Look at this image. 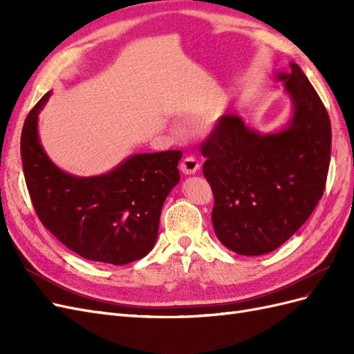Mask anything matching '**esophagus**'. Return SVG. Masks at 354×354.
<instances>
[{
  "mask_svg": "<svg viewBox=\"0 0 354 354\" xmlns=\"http://www.w3.org/2000/svg\"><path fill=\"white\" fill-rule=\"evenodd\" d=\"M199 162H198V159L195 158V156H186L183 160H181V164H180V169L183 171L185 174H195L196 171L199 169Z\"/></svg>",
  "mask_w": 354,
  "mask_h": 354,
  "instance_id": "1",
  "label": "esophagus"
}]
</instances>
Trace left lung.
<instances>
[{
  "instance_id": "8db88e82",
  "label": "left lung",
  "mask_w": 354,
  "mask_h": 354,
  "mask_svg": "<svg viewBox=\"0 0 354 354\" xmlns=\"http://www.w3.org/2000/svg\"><path fill=\"white\" fill-rule=\"evenodd\" d=\"M281 72L292 100L286 128L260 134L239 115H223L201 152L214 195V232L230 251L263 255L303 226L324 195L330 159L326 108L297 63Z\"/></svg>"
}]
</instances>
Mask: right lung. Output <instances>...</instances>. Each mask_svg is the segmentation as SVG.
<instances>
[{"mask_svg":"<svg viewBox=\"0 0 354 354\" xmlns=\"http://www.w3.org/2000/svg\"><path fill=\"white\" fill-rule=\"evenodd\" d=\"M26 116L20 155L41 223L84 259L122 266L143 259L158 238L162 205L178 181L180 151L133 155L108 174L75 177L57 168L38 138V113Z\"/></svg>","mask_w":354,"mask_h":354,"instance_id":"right-lung-1","label":"right lung"}]
</instances>
